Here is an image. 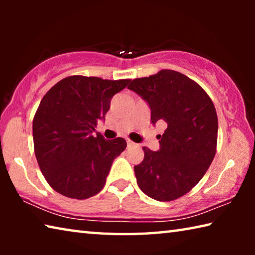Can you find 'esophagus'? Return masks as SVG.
<instances>
[{
	"mask_svg": "<svg viewBox=\"0 0 255 255\" xmlns=\"http://www.w3.org/2000/svg\"><path fill=\"white\" fill-rule=\"evenodd\" d=\"M136 143H133V141H131L130 139H127V146L128 147H132V146H135Z\"/></svg>",
	"mask_w": 255,
	"mask_h": 255,
	"instance_id": "1",
	"label": "esophagus"
}]
</instances>
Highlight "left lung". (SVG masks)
I'll use <instances>...</instances> for the list:
<instances>
[{
	"mask_svg": "<svg viewBox=\"0 0 255 255\" xmlns=\"http://www.w3.org/2000/svg\"><path fill=\"white\" fill-rule=\"evenodd\" d=\"M128 89L148 103L153 125L166 124L159 149L143 147V162L133 167L138 187L155 200L178 199L199 182L215 157L214 103L199 84L172 70L132 80Z\"/></svg>",
	"mask_w": 255,
	"mask_h": 255,
	"instance_id": "8db88e82",
	"label": "left lung"
}]
</instances>
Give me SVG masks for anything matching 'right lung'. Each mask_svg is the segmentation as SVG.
Instances as JSON below:
<instances>
[{"mask_svg":"<svg viewBox=\"0 0 255 255\" xmlns=\"http://www.w3.org/2000/svg\"><path fill=\"white\" fill-rule=\"evenodd\" d=\"M129 82L73 75L42 98L32 123L33 147L41 173L55 191L82 200L105 187L112 162L127 143L92 132L105 120L112 97Z\"/></svg>","mask_w":255,"mask_h":255,"instance_id":"obj_1","label":"right lung"}]
</instances>
